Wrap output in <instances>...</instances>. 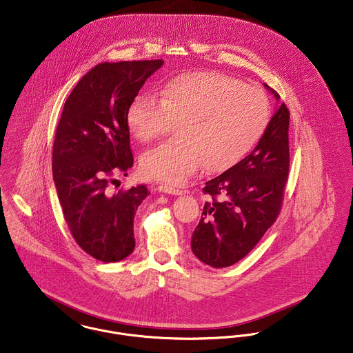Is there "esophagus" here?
Masks as SVG:
<instances>
[{
    "label": "esophagus",
    "mask_w": 353,
    "mask_h": 353,
    "mask_svg": "<svg viewBox=\"0 0 353 353\" xmlns=\"http://www.w3.org/2000/svg\"><path fill=\"white\" fill-rule=\"evenodd\" d=\"M159 190L163 192V193H168V194H176V196L183 194V190H180L179 188L170 187V185H166V184L160 185Z\"/></svg>",
    "instance_id": "1"
}]
</instances>
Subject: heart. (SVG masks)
<instances>
[{
	"mask_svg": "<svg viewBox=\"0 0 353 353\" xmlns=\"http://www.w3.org/2000/svg\"><path fill=\"white\" fill-rule=\"evenodd\" d=\"M270 116L261 89L219 72H188L170 77L160 97L136 94L126 123L143 143L179 123L180 139L145 152L141 170L148 179L180 185L204 164L221 172L240 163L261 139Z\"/></svg>",
	"mask_w": 353,
	"mask_h": 353,
	"instance_id": "1",
	"label": "heart"
}]
</instances>
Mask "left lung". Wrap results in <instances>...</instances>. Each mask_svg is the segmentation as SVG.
I'll list each match as a JSON object with an SVG mask.
<instances>
[{
    "label": "left lung",
    "instance_id": "left-lung-1",
    "mask_svg": "<svg viewBox=\"0 0 353 353\" xmlns=\"http://www.w3.org/2000/svg\"><path fill=\"white\" fill-rule=\"evenodd\" d=\"M288 128L290 110L283 103L248 156L205 183L203 192L210 197L190 241L200 261L213 268L236 264L276 221L290 173Z\"/></svg>",
    "mask_w": 353,
    "mask_h": 353
}]
</instances>
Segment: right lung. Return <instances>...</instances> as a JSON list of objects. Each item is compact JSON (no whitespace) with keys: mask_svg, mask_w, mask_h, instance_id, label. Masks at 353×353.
<instances>
[{"mask_svg":"<svg viewBox=\"0 0 353 353\" xmlns=\"http://www.w3.org/2000/svg\"><path fill=\"white\" fill-rule=\"evenodd\" d=\"M163 60L103 63L90 69L63 105L53 144V180L76 243L116 263L134 249L133 221L145 185L112 193L114 174L133 165L126 110Z\"/></svg>","mask_w":353,"mask_h":353,"instance_id":"obj_1","label":"right lung"}]
</instances>
